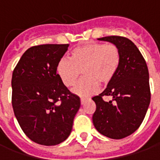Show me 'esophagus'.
I'll return each mask as SVG.
<instances>
[{"label": "esophagus", "instance_id": "esophagus-1", "mask_svg": "<svg viewBox=\"0 0 160 160\" xmlns=\"http://www.w3.org/2000/svg\"><path fill=\"white\" fill-rule=\"evenodd\" d=\"M87 100H88V98H80V104H84Z\"/></svg>", "mask_w": 160, "mask_h": 160}]
</instances>
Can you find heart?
<instances>
[{
    "mask_svg": "<svg viewBox=\"0 0 160 160\" xmlns=\"http://www.w3.org/2000/svg\"><path fill=\"white\" fill-rule=\"evenodd\" d=\"M120 61V51L115 44L89 42L73 49L70 60H60L56 71L67 87L75 84L81 72L83 78L74 86L72 92L86 97L97 92L98 84L107 85L113 80Z\"/></svg>",
    "mask_w": 160,
    "mask_h": 160,
    "instance_id": "heart-1",
    "label": "heart"
}]
</instances>
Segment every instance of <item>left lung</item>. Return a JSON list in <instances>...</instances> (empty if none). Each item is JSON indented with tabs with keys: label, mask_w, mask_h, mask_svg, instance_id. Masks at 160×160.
Here are the masks:
<instances>
[{
	"label": "left lung",
	"mask_w": 160,
	"mask_h": 160,
	"mask_svg": "<svg viewBox=\"0 0 160 160\" xmlns=\"http://www.w3.org/2000/svg\"><path fill=\"white\" fill-rule=\"evenodd\" d=\"M98 39L117 46L121 61L113 80L102 93L92 98L96 104L92 122L101 134L119 140L133 134L144 120L151 100L148 68L140 50L127 38ZM104 96H111L112 100L104 101Z\"/></svg>",
	"instance_id": "obj_1"
}]
</instances>
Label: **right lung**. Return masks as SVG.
<instances>
[{
    "instance_id": "add662e5",
    "label": "right lung",
    "mask_w": 160,
    "mask_h": 160,
    "mask_svg": "<svg viewBox=\"0 0 160 160\" xmlns=\"http://www.w3.org/2000/svg\"><path fill=\"white\" fill-rule=\"evenodd\" d=\"M69 44H41L23 54L12 72V105L30 140L43 146L69 136L80 99L63 85L57 63Z\"/></svg>"
}]
</instances>
